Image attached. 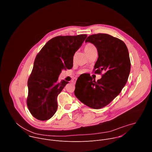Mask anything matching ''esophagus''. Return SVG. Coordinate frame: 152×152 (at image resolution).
I'll return each mask as SVG.
<instances>
[{
    "instance_id": "esophagus-1",
    "label": "esophagus",
    "mask_w": 152,
    "mask_h": 152,
    "mask_svg": "<svg viewBox=\"0 0 152 152\" xmlns=\"http://www.w3.org/2000/svg\"><path fill=\"white\" fill-rule=\"evenodd\" d=\"M76 79H73V82L74 83L76 82Z\"/></svg>"
}]
</instances>
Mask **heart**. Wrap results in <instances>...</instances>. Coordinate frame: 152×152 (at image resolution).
<instances>
[{
	"instance_id": "1",
	"label": "heart",
	"mask_w": 152,
	"mask_h": 152,
	"mask_svg": "<svg viewBox=\"0 0 152 152\" xmlns=\"http://www.w3.org/2000/svg\"><path fill=\"white\" fill-rule=\"evenodd\" d=\"M96 48H95V46L93 45V44H91V43H87V44H86L85 45V46H84V50H85V52L87 53L88 55L91 52H92L93 50H96ZM86 72V70H80L79 72V73H80V74H82V73H84L85 72Z\"/></svg>"
}]
</instances>
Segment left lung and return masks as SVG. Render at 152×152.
Segmentation results:
<instances>
[{
	"instance_id": "left-lung-1",
	"label": "left lung",
	"mask_w": 152,
	"mask_h": 152,
	"mask_svg": "<svg viewBox=\"0 0 152 152\" xmlns=\"http://www.w3.org/2000/svg\"><path fill=\"white\" fill-rule=\"evenodd\" d=\"M85 42L96 46L98 59L94 65V73L104 74L95 81L88 74L78 77L75 94L83 104L93 109H100L110 104L121 91L131 70L128 49L121 39L106 34L90 35Z\"/></svg>"
}]
</instances>
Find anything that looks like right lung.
Returning <instances> with one entry per match:
<instances>
[{
  "label": "right lung",
  "mask_w": 152,
  "mask_h": 152,
  "mask_svg": "<svg viewBox=\"0 0 152 152\" xmlns=\"http://www.w3.org/2000/svg\"><path fill=\"white\" fill-rule=\"evenodd\" d=\"M86 34L57 36L50 39L37 54L28 80L27 106L38 120L50 119L57 108V96L68 82H59L62 70L73 67V56L82 45Z\"/></svg>",
  "instance_id": "add662e5"
}]
</instances>
